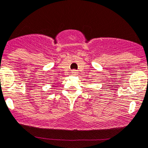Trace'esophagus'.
I'll return each instance as SVG.
<instances>
[{"label":"esophagus","instance_id":"obj_1","mask_svg":"<svg viewBox=\"0 0 148 148\" xmlns=\"http://www.w3.org/2000/svg\"><path fill=\"white\" fill-rule=\"evenodd\" d=\"M71 74L72 75H78V72H77V70H73L71 71Z\"/></svg>","mask_w":148,"mask_h":148}]
</instances>
